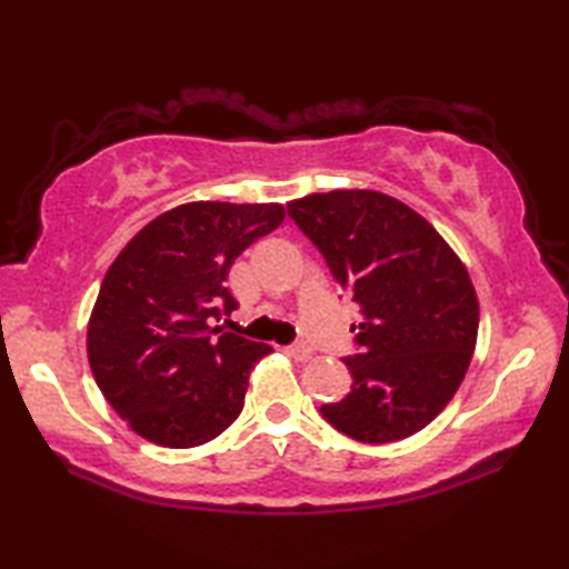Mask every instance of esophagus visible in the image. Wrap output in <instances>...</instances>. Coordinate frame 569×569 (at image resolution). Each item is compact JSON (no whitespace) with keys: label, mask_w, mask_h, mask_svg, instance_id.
<instances>
[{"label":"esophagus","mask_w":569,"mask_h":569,"mask_svg":"<svg viewBox=\"0 0 569 569\" xmlns=\"http://www.w3.org/2000/svg\"><path fill=\"white\" fill-rule=\"evenodd\" d=\"M286 351L291 353L293 359H298V361H308L313 356V349L308 343H293V346H288Z\"/></svg>","instance_id":"esophagus-1"}]
</instances>
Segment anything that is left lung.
<instances>
[{"instance_id": "1", "label": "left lung", "mask_w": 569, "mask_h": 569, "mask_svg": "<svg viewBox=\"0 0 569 569\" xmlns=\"http://www.w3.org/2000/svg\"><path fill=\"white\" fill-rule=\"evenodd\" d=\"M288 216L361 308L353 387L323 419L363 445L417 435L455 397L477 346L479 301L437 228L379 190L313 192Z\"/></svg>"}]
</instances>
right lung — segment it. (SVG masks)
I'll return each mask as SVG.
<instances>
[{
	"label": "right lung",
	"mask_w": 569,
	"mask_h": 569,
	"mask_svg": "<svg viewBox=\"0 0 569 569\" xmlns=\"http://www.w3.org/2000/svg\"><path fill=\"white\" fill-rule=\"evenodd\" d=\"M283 218L281 203L198 200L150 220L114 258L88 323V359L134 435L190 449L243 411L250 369L273 349L213 321L238 308L230 266Z\"/></svg>",
	"instance_id": "right-lung-1"
}]
</instances>
